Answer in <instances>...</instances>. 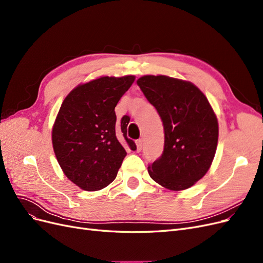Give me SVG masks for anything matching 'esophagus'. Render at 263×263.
<instances>
[{
    "label": "esophagus",
    "instance_id": "obj_1",
    "mask_svg": "<svg viewBox=\"0 0 263 263\" xmlns=\"http://www.w3.org/2000/svg\"><path fill=\"white\" fill-rule=\"evenodd\" d=\"M136 145H137V151H139L142 149V139H138L136 140Z\"/></svg>",
    "mask_w": 263,
    "mask_h": 263
}]
</instances>
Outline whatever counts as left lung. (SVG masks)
Returning <instances> with one entry per match:
<instances>
[{"label": "left lung", "mask_w": 263, "mask_h": 263, "mask_svg": "<svg viewBox=\"0 0 263 263\" xmlns=\"http://www.w3.org/2000/svg\"><path fill=\"white\" fill-rule=\"evenodd\" d=\"M137 84L156 107L164 129L163 153L148 165L149 176L172 191L189 189L209 171L216 153V115L205 95L191 82L144 76Z\"/></svg>", "instance_id": "left-lung-1"}]
</instances>
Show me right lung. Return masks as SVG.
Instances as JSON below:
<instances>
[{
	"mask_svg": "<svg viewBox=\"0 0 263 263\" xmlns=\"http://www.w3.org/2000/svg\"><path fill=\"white\" fill-rule=\"evenodd\" d=\"M134 76L102 77L78 85L62 102L52 128L54 155L67 178L85 191L112 183L126 157L136 150L127 137L128 117L116 122L115 106Z\"/></svg>",
	"mask_w": 263,
	"mask_h": 263,
	"instance_id": "add662e5",
	"label": "right lung"
}]
</instances>
